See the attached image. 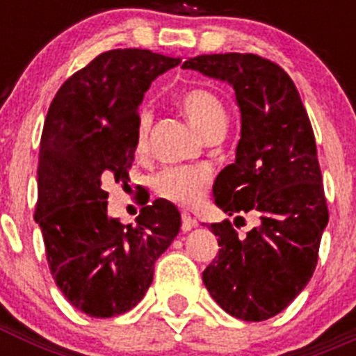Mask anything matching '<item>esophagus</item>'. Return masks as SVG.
<instances>
[{
	"mask_svg": "<svg viewBox=\"0 0 356 356\" xmlns=\"http://www.w3.org/2000/svg\"><path fill=\"white\" fill-rule=\"evenodd\" d=\"M196 225H197V221H196V219H194L193 216H191V213L181 212V229H184V232H188V229H193Z\"/></svg>",
	"mask_w": 356,
	"mask_h": 356,
	"instance_id": "obj_1",
	"label": "esophagus"
}]
</instances>
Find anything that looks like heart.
I'll return each mask as SVG.
<instances>
[{"label":"heart","instance_id":"heart-1","mask_svg":"<svg viewBox=\"0 0 356 356\" xmlns=\"http://www.w3.org/2000/svg\"><path fill=\"white\" fill-rule=\"evenodd\" d=\"M181 112L193 122L194 127L205 135L207 139L216 134H222L226 124V110L222 102L212 90L194 87L178 97ZM151 119L147 112H143L137 121L135 131V147L139 153L147 149L149 140ZM210 175L205 168H187V165H172L165 168L153 178V188L163 200H169L176 205L194 207L207 194Z\"/></svg>","mask_w":356,"mask_h":356}]
</instances>
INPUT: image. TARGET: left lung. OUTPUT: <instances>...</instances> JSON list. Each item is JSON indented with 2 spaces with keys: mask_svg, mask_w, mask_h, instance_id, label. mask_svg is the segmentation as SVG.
<instances>
[{
  "mask_svg": "<svg viewBox=\"0 0 356 356\" xmlns=\"http://www.w3.org/2000/svg\"><path fill=\"white\" fill-rule=\"evenodd\" d=\"M181 67L235 89L241 140L235 162L213 181V197L235 219L244 221L248 212L260 217L246 237L229 221L210 225L221 250L203 271V284L229 316L266 321L310 282L328 225L312 124L294 81L264 56L200 55Z\"/></svg>",
  "mask_w": 356,
  "mask_h": 356,
  "instance_id": "8db88e82",
  "label": "left lung"
}]
</instances>
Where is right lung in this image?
<instances>
[{
  "instance_id": "obj_1",
  "label": "right lung",
  "mask_w": 356,
  "mask_h": 356,
  "mask_svg": "<svg viewBox=\"0 0 356 356\" xmlns=\"http://www.w3.org/2000/svg\"><path fill=\"white\" fill-rule=\"evenodd\" d=\"M180 58L149 49H110L62 83L40 137L35 221L55 284L90 317L124 314L144 298L155 260L180 232L169 201L140 209L137 222L106 213L110 181L128 185L137 106Z\"/></svg>"
}]
</instances>
